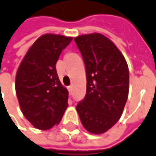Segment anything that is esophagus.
Returning a JSON list of instances; mask_svg holds the SVG:
<instances>
[{
	"label": "esophagus",
	"instance_id": "esophagus-1",
	"mask_svg": "<svg viewBox=\"0 0 156 156\" xmlns=\"http://www.w3.org/2000/svg\"><path fill=\"white\" fill-rule=\"evenodd\" d=\"M67 89H68V90H69L70 94H72V91H73V86H72V85H70V86L67 87Z\"/></svg>",
	"mask_w": 156,
	"mask_h": 156
}]
</instances>
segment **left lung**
<instances>
[{
    "instance_id": "left-lung-1",
    "label": "left lung",
    "mask_w": 156,
    "mask_h": 156,
    "mask_svg": "<svg viewBox=\"0 0 156 156\" xmlns=\"http://www.w3.org/2000/svg\"><path fill=\"white\" fill-rule=\"evenodd\" d=\"M86 70V95L77 105L83 126L92 134H102L122 115L129 94V69L122 53L101 33L74 38Z\"/></svg>"
}]
</instances>
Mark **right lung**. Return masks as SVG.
Wrapping results in <instances>:
<instances>
[{"instance_id":"1","label":"right lung","mask_w":156,"mask_h":156,"mask_svg":"<svg viewBox=\"0 0 156 156\" xmlns=\"http://www.w3.org/2000/svg\"><path fill=\"white\" fill-rule=\"evenodd\" d=\"M72 37L44 34L26 52L17 70L15 90L21 112L42 131L59 125L68 107V90L60 83L55 65Z\"/></svg>"}]
</instances>
